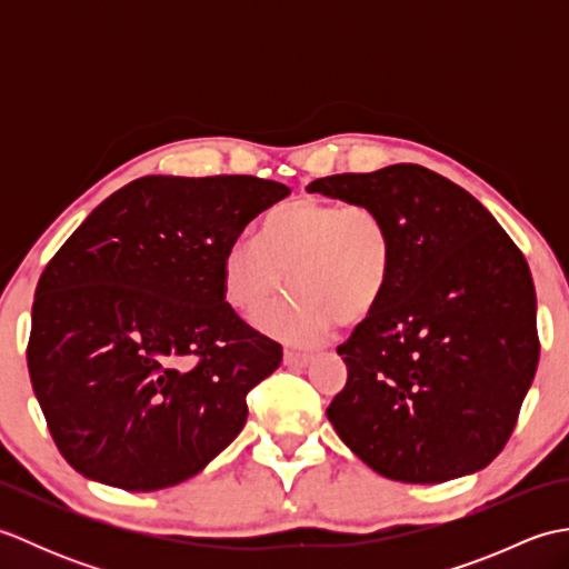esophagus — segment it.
Here are the masks:
<instances>
[{
    "label": "esophagus",
    "instance_id": "obj_1",
    "mask_svg": "<svg viewBox=\"0 0 569 569\" xmlns=\"http://www.w3.org/2000/svg\"><path fill=\"white\" fill-rule=\"evenodd\" d=\"M283 361L288 367H308L312 361V355H303V352H286Z\"/></svg>",
    "mask_w": 569,
    "mask_h": 569
}]
</instances>
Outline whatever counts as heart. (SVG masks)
<instances>
[{"mask_svg":"<svg viewBox=\"0 0 569 569\" xmlns=\"http://www.w3.org/2000/svg\"><path fill=\"white\" fill-rule=\"evenodd\" d=\"M396 239L386 217L365 202L300 198L278 204L259 224V239H234L222 257V298L241 318L293 347L328 340L369 320L389 293Z\"/></svg>","mask_w":569,"mask_h":569,"instance_id":"b5f03b06","label":"heart"}]
</instances>
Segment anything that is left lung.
<instances>
[{"label":"left lung","mask_w":569,"mask_h":569,"mask_svg":"<svg viewBox=\"0 0 569 569\" xmlns=\"http://www.w3.org/2000/svg\"><path fill=\"white\" fill-rule=\"evenodd\" d=\"M308 190L371 204L396 239L389 293L337 347L347 365L328 408L337 435L406 485L485 469L511 438L540 357L521 249L465 188L416 163Z\"/></svg>","instance_id":"1"}]
</instances>
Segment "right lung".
Listing matches in <instances>:
<instances>
[{"label":"right lung","mask_w":569,"mask_h":569,"mask_svg":"<svg viewBox=\"0 0 569 569\" xmlns=\"http://www.w3.org/2000/svg\"><path fill=\"white\" fill-rule=\"evenodd\" d=\"M291 196L253 176L131 180L48 261L27 347L53 442L82 477L127 491L180 485L247 422L283 349L222 298V257Z\"/></svg>","instance_id":"add662e5"}]
</instances>
